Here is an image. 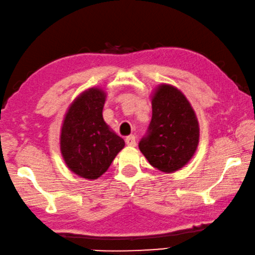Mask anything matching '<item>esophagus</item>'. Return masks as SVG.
<instances>
[{"mask_svg": "<svg viewBox=\"0 0 255 255\" xmlns=\"http://www.w3.org/2000/svg\"><path fill=\"white\" fill-rule=\"evenodd\" d=\"M125 142H127L128 146L134 147L135 144H136L135 136H134V135H128V136H127V139H125Z\"/></svg>", "mask_w": 255, "mask_h": 255, "instance_id": "34e87169", "label": "esophagus"}]
</instances>
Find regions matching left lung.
<instances>
[{"mask_svg":"<svg viewBox=\"0 0 255 255\" xmlns=\"http://www.w3.org/2000/svg\"><path fill=\"white\" fill-rule=\"evenodd\" d=\"M152 116L139 149L152 166L172 173L193 157L199 142V125L185 95L173 85L160 84L151 97Z\"/></svg>","mask_w":255,"mask_h":255,"instance_id":"obj_1","label":"left lung"}]
</instances>
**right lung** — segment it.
I'll return each instance as SVG.
<instances>
[{"instance_id": "right-lung-1", "label": "right lung", "mask_w": 255, "mask_h": 255, "mask_svg": "<svg viewBox=\"0 0 255 255\" xmlns=\"http://www.w3.org/2000/svg\"><path fill=\"white\" fill-rule=\"evenodd\" d=\"M106 92L91 88L70 104L62 122L60 150L70 171L78 177H101L125 146L124 140L104 121Z\"/></svg>"}]
</instances>
